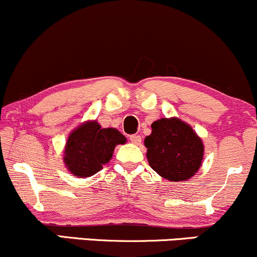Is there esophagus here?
Listing matches in <instances>:
<instances>
[{
	"label": "esophagus",
	"instance_id": "1",
	"mask_svg": "<svg viewBox=\"0 0 257 257\" xmlns=\"http://www.w3.org/2000/svg\"><path fill=\"white\" fill-rule=\"evenodd\" d=\"M130 141H131L134 144H140L141 141H142V138H141L140 135H132V136H130Z\"/></svg>",
	"mask_w": 257,
	"mask_h": 257
}]
</instances>
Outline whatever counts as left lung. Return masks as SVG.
<instances>
[{"mask_svg": "<svg viewBox=\"0 0 257 257\" xmlns=\"http://www.w3.org/2000/svg\"><path fill=\"white\" fill-rule=\"evenodd\" d=\"M144 146L152 169L165 180L176 182L193 177L204 158L203 141L188 123L177 117L154 121Z\"/></svg>", "mask_w": 257, "mask_h": 257, "instance_id": "8db88e82", "label": "left lung"}]
</instances>
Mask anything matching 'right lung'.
Returning a JSON list of instances; mask_svg holds the SVG:
<instances>
[{"label": "right lung", "instance_id": "right-lung-1", "mask_svg": "<svg viewBox=\"0 0 257 257\" xmlns=\"http://www.w3.org/2000/svg\"><path fill=\"white\" fill-rule=\"evenodd\" d=\"M126 143V137L116 128H102L87 121L69 135L64 149L66 169L76 177H90L103 169L113 157L115 147Z\"/></svg>", "mask_w": 257, "mask_h": 257}]
</instances>
